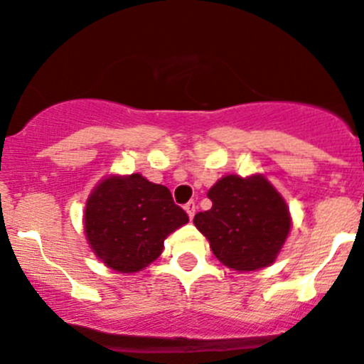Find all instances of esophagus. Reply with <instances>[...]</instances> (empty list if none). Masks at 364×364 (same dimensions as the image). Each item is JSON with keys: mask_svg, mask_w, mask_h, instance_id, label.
Masks as SVG:
<instances>
[{"mask_svg": "<svg viewBox=\"0 0 364 364\" xmlns=\"http://www.w3.org/2000/svg\"><path fill=\"white\" fill-rule=\"evenodd\" d=\"M185 211H186V214H188L190 220H192V218L195 216V213H197V204H195L193 200H190L188 204H185Z\"/></svg>", "mask_w": 364, "mask_h": 364, "instance_id": "1", "label": "esophagus"}]
</instances>
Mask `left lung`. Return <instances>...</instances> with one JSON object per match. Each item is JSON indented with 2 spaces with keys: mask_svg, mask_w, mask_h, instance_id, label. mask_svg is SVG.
Returning <instances> with one entry per match:
<instances>
[{
  "mask_svg": "<svg viewBox=\"0 0 364 364\" xmlns=\"http://www.w3.org/2000/svg\"><path fill=\"white\" fill-rule=\"evenodd\" d=\"M213 208L197 213L195 227L228 269L251 272L274 262L291 227L286 202L262 176H225L209 190Z\"/></svg>",
  "mask_w": 364,
  "mask_h": 364,
  "instance_id": "1",
  "label": "left lung"
}]
</instances>
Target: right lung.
Returning a JSON list of instances; mask_svg holds the SVG:
<instances>
[{
    "instance_id": "right-lung-1",
    "label": "right lung",
    "mask_w": 364,
    "mask_h": 364,
    "mask_svg": "<svg viewBox=\"0 0 364 364\" xmlns=\"http://www.w3.org/2000/svg\"><path fill=\"white\" fill-rule=\"evenodd\" d=\"M188 223L169 188L141 174L108 178L92 192L85 233L95 255L124 274L139 272L164 250V239Z\"/></svg>"
}]
</instances>
